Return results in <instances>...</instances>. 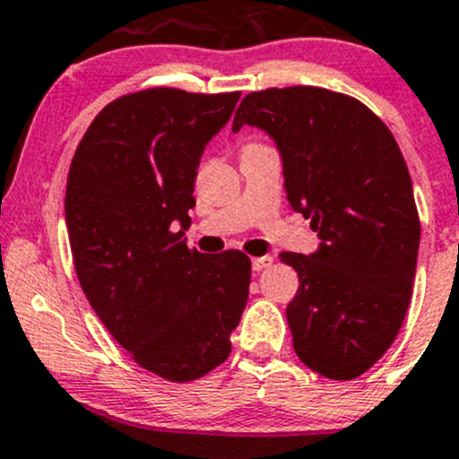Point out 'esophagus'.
Here are the masks:
<instances>
[{"label": "esophagus", "instance_id": "1", "mask_svg": "<svg viewBox=\"0 0 459 459\" xmlns=\"http://www.w3.org/2000/svg\"><path fill=\"white\" fill-rule=\"evenodd\" d=\"M273 258L272 256H258V258H252V269L254 272H263V269L272 267Z\"/></svg>", "mask_w": 459, "mask_h": 459}]
</instances>
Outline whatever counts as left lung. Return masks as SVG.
Returning <instances> with one entry per match:
<instances>
[{
	"label": "left lung",
	"instance_id": "obj_1",
	"mask_svg": "<svg viewBox=\"0 0 459 459\" xmlns=\"http://www.w3.org/2000/svg\"><path fill=\"white\" fill-rule=\"evenodd\" d=\"M243 126L272 136L287 201L320 238L309 256L281 254L300 281L287 305L296 356L353 380L391 347L413 291L420 219L403 152L365 103L325 88L249 92L231 130Z\"/></svg>",
	"mask_w": 459,
	"mask_h": 459
}]
</instances>
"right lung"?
I'll use <instances>...</instances> for the list:
<instances>
[{
	"label": "right lung",
	"instance_id": "obj_1",
	"mask_svg": "<svg viewBox=\"0 0 459 459\" xmlns=\"http://www.w3.org/2000/svg\"><path fill=\"white\" fill-rule=\"evenodd\" d=\"M238 97L126 94L94 117L70 163L65 225L79 285L136 365L169 382L228 360L247 305L249 258L205 256L183 238L203 150Z\"/></svg>",
	"mask_w": 459,
	"mask_h": 459
}]
</instances>
